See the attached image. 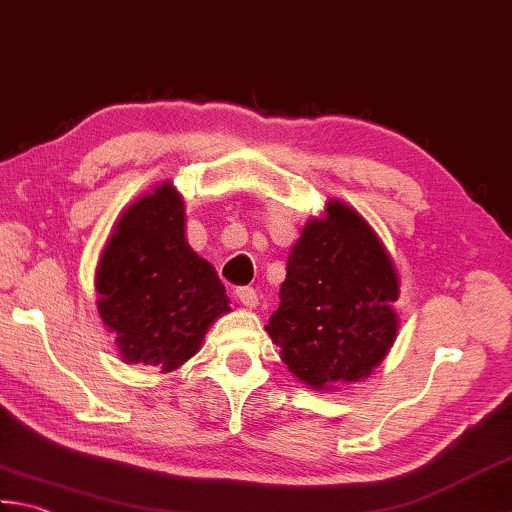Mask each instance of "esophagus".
<instances>
[{
  "instance_id": "1",
  "label": "esophagus",
  "mask_w": 512,
  "mask_h": 512,
  "mask_svg": "<svg viewBox=\"0 0 512 512\" xmlns=\"http://www.w3.org/2000/svg\"><path fill=\"white\" fill-rule=\"evenodd\" d=\"M236 296H238L240 303L249 307V310H254V307L258 305V294H256L254 287H238Z\"/></svg>"
}]
</instances>
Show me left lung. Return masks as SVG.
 Instances as JSON below:
<instances>
[{"mask_svg":"<svg viewBox=\"0 0 512 512\" xmlns=\"http://www.w3.org/2000/svg\"><path fill=\"white\" fill-rule=\"evenodd\" d=\"M278 296L265 330L287 370L316 390L368 379L397 339V269L374 229L341 200L305 225Z\"/></svg>","mask_w":512,"mask_h":512,"instance_id":"1","label":"left lung"}]
</instances>
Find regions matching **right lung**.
<instances>
[{"instance_id": "right-lung-1", "label": "right lung", "mask_w": 512, "mask_h": 512, "mask_svg": "<svg viewBox=\"0 0 512 512\" xmlns=\"http://www.w3.org/2000/svg\"><path fill=\"white\" fill-rule=\"evenodd\" d=\"M102 323L127 363L178 370L229 298L216 269L189 247L185 202L162 182L124 211L95 272Z\"/></svg>"}]
</instances>
